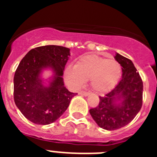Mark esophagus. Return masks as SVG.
<instances>
[{
    "label": "esophagus",
    "mask_w": 157,
    "mask_h": 157,
    "mask_svg": "<svg viewBox=\"0 0 157 157\" xmlns=\"http://www.w3.org/2000/svg\"><path fill=\"white\" fill-rule=\"evenodd\" d=\"M78 94H79L80 95L88 96V95H90V92H86V91H80V92L78 93Z\"/></svg>",
    "instance_id": "esophagus-1"
}]
</instances>
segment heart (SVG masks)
<instances>
[{"label":"heart","mask_w":157,"mask_h":157,"mask_svg":"<svg viewBox=\"0 0 157 157\" xmlns=\"http://www.w3.org/2000/svg\"><path fill=\"white\" fill-rule=\"evenodd\" d=\"M121 75V65L114 59L95 55L81 56L74 65L65 71L67 82L73 86L82 85L90 79L93 90L97 93H106L116 86Z\"/></svg>","instance_id":"obj_1"}]
</instances>
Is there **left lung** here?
Here are the masks:
<instances>
[{
	"mask_svg": "<svg viewBox=\"0 0 157 157\" xmlns=\"http://www.w3.org/2000/svg\"><path fill=\"white\" fill-rule=\"evenodd\" d=\"M115 59L122 66L121 80L112 90L99 97L98 106L90 109L97 124L107 130L125 127L134 120L142 106L143 82L134 63L119 53Z\"/></svg>",
	"mask_w": 157,
	"mask_h": 157,
	"instance_id": "8db88e82",
	"label": "left lung"
}]
</instances>
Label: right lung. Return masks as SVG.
Returning <instances> with one entry per match:
<instances>
[{
	"instance_id": "1",
	"label": "right lung",
	"mask_w": 157,
	"mask_h": 157,
	"mask_svg": "<svg viewBox=\"0 0 157 157\" xmlns=\"http://www.w3.org/2000/svg\"><path fill=\"white\" fill-rule=\"evenodd\" d=\"M69 56L68 48L45 45L32 48L19 63L14 76V101L32 123L47 125L55 122L77 94L64 86L62 78ZM45 68H51L54 73L47 87L40 78Z\"/></svg>"
}]
</instances>
